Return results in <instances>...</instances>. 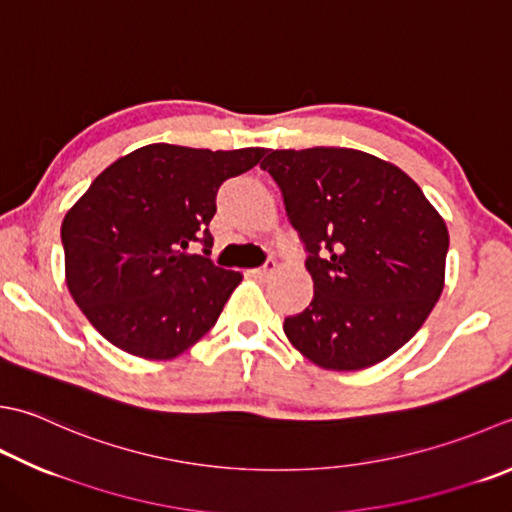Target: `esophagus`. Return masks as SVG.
Masks as SVG:
<instances>
[{
  "mask_svg": "<svg viewBox=\"0 0 512 512\" xmlns=\"http://www.w3.org/2000/svg\"><path fill=\"white\" fill-rule=\"evenodd\" d=\"M275 268H277V264L273 262V259H268V262H266L262 268L250 270V275H253L255 279H266L268 275H273V273H275Z\"/></svg>",
  "mask_w": 512,
  "mask_h": 512,
  "instance_id": "esophagus-1",
  "label": "esophagus"
}]
</instances>
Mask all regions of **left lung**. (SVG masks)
I'll list each match as a JSON object with an SVG mask.
<instances>
[{
    "mask_svg": "<svg viewBox=\"0 0 512 512\" xmlns=\"http://www.w3.org/2000/svg\"><path fill=\"white\" fill-rule=\"evenodd\" d=\"M306 244L313 302L284 333L326 370L384 362L444 290L448 228L402 168L355 148L270 150L262 162Z\"/></svg>",
    "mask_w": 512,
    "mask_h": 512,
    "instance_id": "1",
    "label": "left lung"
}]
</instances>
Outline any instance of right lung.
<instances>
[{
  "label": "right lung",
  "instance_id": "obj_1",
  "mask_svg": "<svg viewBox=\"0 0 512 512\" xmlns=\"http://www.w3.org/2000/svg\"><path fill=\"white\" fill-rule=\"evenodd\" d=\"M264 148L148 144L95 177L62 222L66 286L124 353L173 359L215 326L242 273L210 262L217 190ZM193 241L202 256L188 254Z\"/></svg>",
  "mask_w": 512,
  "mask_h": 512
}]
</instances>
